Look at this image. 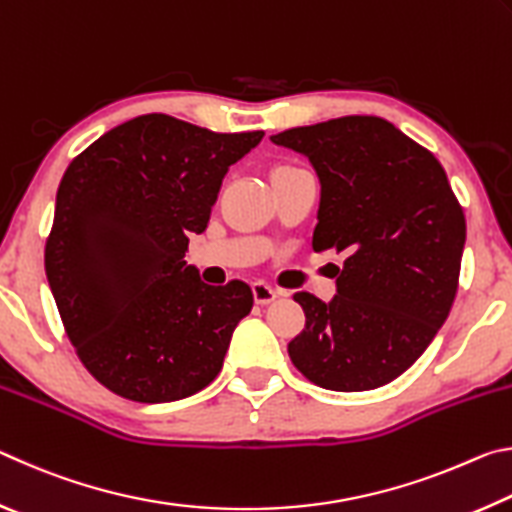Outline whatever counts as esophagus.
<instances>
[{
    "label": "esophagus",
    "mask_w": 512,
    "mask_h": 512,
    "mask_svg": "<svg viewBox=\"0 0 512 512\" xmlns=\"http://www.w3.org/2000/svg\"><path fill=\"white\" fill-rule=\"evenodd\" d=\"M253 296L257 305H271L275 298H280V291L273 289L271 284L266 282H255L253 284Z\"/></svg>",
    "instance_id": "1"
}]
</instances>
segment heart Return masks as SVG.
Listing matches in <instances>:
<instances>
[{
  "label": "heart",
  "instance_id": "obj_1",
  "mask_svg": "<svg viewBox=\"0 0 512 512\" xmlns=\"http://www.w3.org/2000/svg\"><path fill=\"white\" fill-rule=\"evenodd\" d=\"M277 169L282 171V169H296V167H289V164H284V167H277ZM277 169H275V171H277Z\"/></svg>",
  "mask_w": 512,
  "mask_h": 512
}]
</instances>
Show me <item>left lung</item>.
<instances>
[{
	"label": "left lung",
	"instance_id": "obj_1",
	"mask_svg": "<svg viewBox=\"0 0 512 512\" xmlns=\"http://www.w3.org/2000/svg\"><path fill=\"white\" fill-rule=\"evenodd\" d=\"M271 142L305 155L320 180L316 253H345L332 300L293 296L307 316L289 343L293 366L327 391L384 386L418 361L454 305L463 207L433 153L381 117L289 128Z\"/></svg>",
	"mask_w": 512,
	"mask_h": 512
}]
</instances>
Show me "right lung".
Instances as JSON below:
<instances>
[{"instance_id": "1", "label": "right lung", "mask_w": 512, "mask_h": 512, "mask_svg": "<svg viewBox=\"0 0 512 512\" xmlns=\"http://www.w3.org/2000/svg\"><path fill=\"white\" fill-rule=\"evenodd\" d=\"M264 133H212L142 115L69 164L56 194L45 271L90 375L126 400H183L219 375L248 284L210 287L187 266L230 164Z\"/></svg>"}]
</instances>
